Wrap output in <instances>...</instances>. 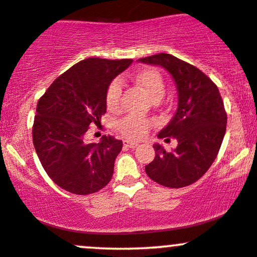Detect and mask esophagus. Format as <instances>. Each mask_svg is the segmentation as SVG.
<instances>
[{"instance_id":"obj_1","label":"esophagus","mask_w":257,"mask_h":257,"mask_svg":"<svg viewBox=\"0 0 257 257\" xmlns=\"http://www.w3.org/2000/svg\"><path fill=\"white\" fill-rule=\"evenodd\" d=\"M123 145L128 148H136L137 146H139L136 142H131V141H125V142H123Z\"/></svg>"}]
</instances>
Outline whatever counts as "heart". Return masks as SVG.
<instances>
[{
  "label": "heart",
  "instance_id": "heart-1",
  "mask_svg": "<svg viewBox=\"0 0 257 257\" xmlns=\"http://www.w3.org/2000/svg\"><path fill=\"white\" fill-rule=\"evenodd\" d=\"M134 81L152 100H161L164 95L165 84L162 74L153 68H146L135 73ZM122 94V84L115 79L109 84L106 90V105L109 109H117ZM151 123L147 118L137 115H130L118 122V130L127 139L139 140L147 134Z\"/></svg>",
  "mask_w": 257,
  "mask_h": 257
}]
</instances>
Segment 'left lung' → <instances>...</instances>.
Here are the masks:
<instances>
[{
  "label": "left lung",
  "mask_w": 257,
  "mask_h": 257,
  "mask_svg": "<svg viewBox=\"0 0 257 257\" xmlns=\"http://www.w3.org/2000/svg\"><path fill=\"white\" fill-rule=\"evenodd\" d=\"M139 62L156 65L169 72L178 90V109L159 139L178 140L167 152L153 145L156 157L146 165L153 181L173 189L194 184L216 159L227 128V114L217 85L197 67L170 54L143 57Z\"/></svg>",
  "instance_id": "obj_1"
}]
</instances>
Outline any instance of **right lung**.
<instances>
[{
	"mask_svg": "<svg viewBox=\"0 0 257 257\" xmlns=\"http://www.w3.org/2000/svg\"><path fill=\"white\" fill-rule=\"evenodd\" d=\"M132 60L92 57L76 63L39 99L33 143L46 174L74 195L99 191L109 184L122 141L103 136L85 141L88 127L106 112V90Z\"/></svg>",
	"mask_w": 257,
	"mask_h": 257,
	"instance_id": "1",
	"label": "right lung"
}]
</instances>
